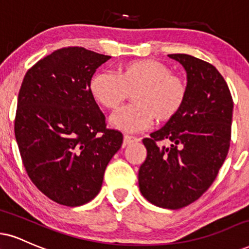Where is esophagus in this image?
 Returning a JSON list of instances; mask_svg holds the SVG:
<instances>
[{
    "mask_svg": "<svg viewBox=\"0 0 249 249\" xmlns=\"http://www.w3.org/2000/svg\"><path fill=\"white\" fill-rule=\"evenodd\" d=\"M139 140L140 139L138 137L130 136V134H125V136H124V145H127V143H131V142H139Z\"/></svg>",
    "mask_w": 249,
    "mask_h": 249,
    "instance_id": "obj_1",
    "label": "esophagus"
}]
</instances>
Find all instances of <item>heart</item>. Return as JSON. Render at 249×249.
Returning a JSON list of instances; mask_svg holds the SVG:
<instances>
[{"label":"heart","instance_id":"heart-1","mask_svg":"<svg viewBox=\"0 0 249 249\" xmlns=\"http://www.w3.org/2000/svg\"><path fill=\"white\" fill-rule=\"evenodd\" d=\"M89 90L98 104L109 110L117 109L134 92V106L119 109L110 122L118 130L138 132L151 126L154 117L158 122L172 119L184 104L188 87L169 66L147 59L125 62L117 68L116 75L94 74Z\"/></svg>","mask_w":249,"mask_h":249}]
</instances>
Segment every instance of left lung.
Wrapping results in <instances>:
<instances>
[{
	"label": "left lung",
	"mask_w": 249,
	"mask_h": 249,
	"mask_svg": "<svg viewBox=\"0 0 249 249\" xmlns=\"http://www.w3.org/2000/svg\"><path fill=\"white\" fill-rule=\"evenodd\" d=\"M168 56L187 71V97L163 127L142 139L147 157L138 179L148 202L178 210L198 199L217 178L229 153L233 100L214 66L189 54ZM163 140L171 146H161Z\"/></svg>",
	"instance_id": "1"
}]
</instances>
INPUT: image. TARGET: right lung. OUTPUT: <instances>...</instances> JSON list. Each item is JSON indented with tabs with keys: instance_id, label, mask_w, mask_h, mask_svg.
Wrapping results in <instances>:
<instances>
[{
	"instance_id": "right-lung-1",
	"label": "right lung",
	"mask_w": 249,
	"mask_h": 249,
	"mask_svg": "<svg viewBox=\"0 0 249 249\" xmlns=\"http://www.w3.org/2000/svg\"><path fill=\"white\" fill-rule=\"evenodd\" d=\"M111 56L64 47L26 71L18 92L15 137L34 184L66 206L90 202L123 134L107 128L89 82Z\"/></svg>"
}]
</instances>
